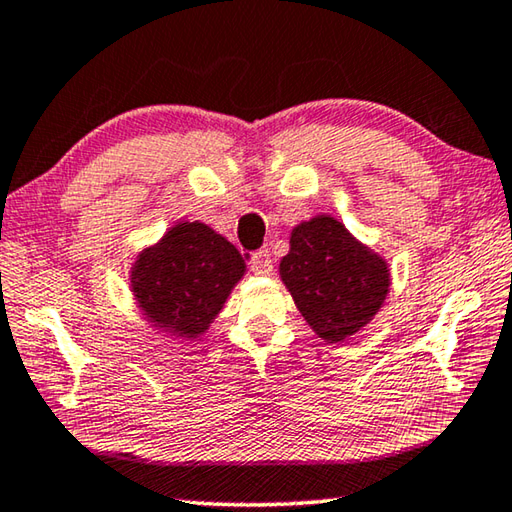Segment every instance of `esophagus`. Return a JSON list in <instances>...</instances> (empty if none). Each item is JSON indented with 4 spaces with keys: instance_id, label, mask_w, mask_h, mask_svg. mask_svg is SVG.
Segmentation results:
<instances>
[{
    "instance_id": "obj_1",
    "label": "esophagus",
    "mask_w": 512,
    "mask_h": 512,
    "mask_svg": "<svg viewBox=\"0 0 512 512\" xmlns=\"http://www.w3.org/2000/svg\"><path fill=\"white\" fill-rule=\"evenodd\" d=\"M249 265H251V270H254L256 274H272L270 251H267L265 247L251 251V254H249Z\"/></svg>"
}]
</instances>
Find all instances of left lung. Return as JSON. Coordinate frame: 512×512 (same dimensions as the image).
<instances>
[{"instance_id": "obj_1", "label": "left lung", "mask_w": 512, "mask_h": 512, "mask_svg": "<svg viewBox=\"0 0 512 512\" xmlns=\"http://www.w3.org/2000/svg\"><path fill=\"white\" fill-rule=\"evenodd\" d=\"M281 281L303 319L328 344L344 342L378 315L389 294V265L330 215L292 229Z\"/></svg>"}]
</instances>
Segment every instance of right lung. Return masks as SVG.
Listing matches in <instances>:
<instances>
[{
  "instance_id": "right-lung-1",
  "label": "right lung",
  "mask_w": 512,
  "mask_h": 512,
  "mask_svg": "<svg viewBox=\"0 0 512 512\" xmlns=\"http://www.w3.org/2000/svg\"><path fill=\"white\" fill-rule=\"evenodd\" d=\"M242 274L245 261L204 222H177L132 263L130 288L159 333L195 339L209 330Z\"/></svg>"
}]
</instances>
